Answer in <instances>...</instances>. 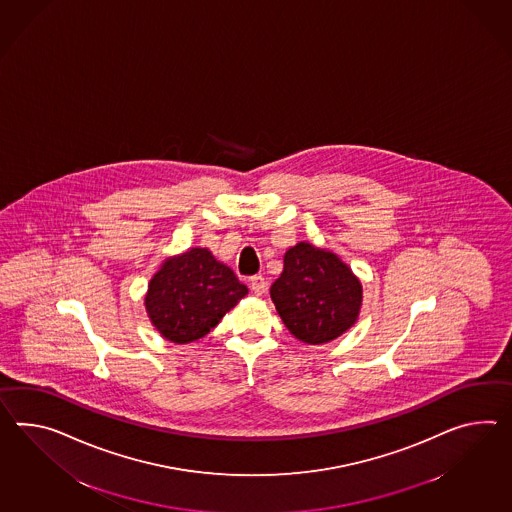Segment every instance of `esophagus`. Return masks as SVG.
<instances>
[{
  "label": "esophagus",
  "instance_id": "obj_1",
  "mask_svg": "<svg viewBox=\"0 0 512 512\" xmlns=\"http://www.w3.org/2000/svg\"><path fill=\"white\" fill-rule=\"evenodd\" d=\"M250 287L255 296H262L266 292V279L262 275H255L251 277Z\"/></svg>",
  "mask_w": 512,
  "mask_h": 512
}]
</instances>
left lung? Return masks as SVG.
<instances>
[{"label": "left lung", "instance_id": "1", "mask_svg": "<svg viewBox=\"0 0 512 512\" xmlns=\"http://www.w3.org/2000/svg\"><path fill=\"white\" fill-rule=\"evenodd\" d=\"M270 296L288 331L312 346L344 335L361 314V279L337 253L305 240L288 248Z\"/></svg>", "mask_w": 512, "mask_h": 512}]
</instances>
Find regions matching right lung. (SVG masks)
Returning <instances> with one entry per match:
<instances>
[{
    "mask_svg": "<svg viewBox=\"0 0 512 512\" xmlns=\"http://www.w3.org/2000/svg\"><path fill=\"white\" fill-rule=\"evenodd\" d=\"M248 294L207 248H190L161 264L148 283L144 307L151 325L174 344L205 337Z\"/></svg>",
    "mask_w": 512,
    "mask_h": 512,
    "instance_id": "obj_1",
    "label": "right lung"
}]
</instances>
